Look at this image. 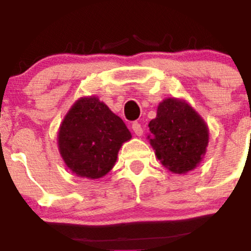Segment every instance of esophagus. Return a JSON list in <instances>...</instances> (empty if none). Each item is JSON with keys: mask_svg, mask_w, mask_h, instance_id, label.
I'll return each instance as SVG.
<instances>
[{"mask_svg": "<svg viewBox=\"0 0 251 251\" xmlns=\"http://www.w3.org/2000/svg\"><path fill=\"white\" fill-rule=\"evenodd\" d=\"M132 130H133V132H135L137 136L143 135V128H142L141 124L137 123V121H135V123L132 124Z\"/></svg>", "mask_w": 251, "mask_h": 251, "instance_id": "esophagus-1", "label": "esophagus"}]
</instances>
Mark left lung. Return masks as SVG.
<instances>
[{
	"mask_svg": "<svg viewBox=\"0 0 251 251\" xmlns=\"http://www.w3.org/2000/svg\"><path fill=\"white\" fill-rule=\"evenodd\" d=\"M148 140L155 155L174 174H187L201 164L209 143V128L186 100L166 98L149 123Z\"/></svg>",
	"mask_w": 251,
	"mask_h": 251,
	"instance_id": "1",
	"label": "left lung"
}]
</instances>
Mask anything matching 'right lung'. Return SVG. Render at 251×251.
Listing matches in <instances>:
<instances>
[{
    "instance_id": "1",
    "label": "right lung",
    "mask_w": 251,
    "mask_h": 251,
    "mask_svg": "<svg viewBox=\"0 0 251 251\" xmlns=\"http://www.w3.org/2000/svg\"><path fill=\"white\" fill-rule=\"evenodd\" d=\"M131 137L125 123L91 96L77 100L67 113L58 132V148L76 176L97 179L113 169L119 149Z\"/></svg>"
}]
</instances>
